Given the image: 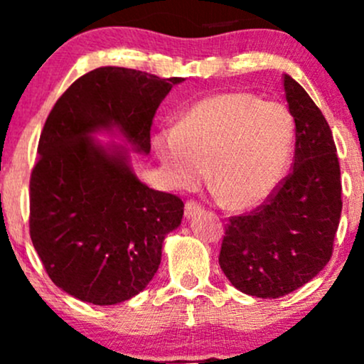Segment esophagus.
I'll return each instance as SVG.
<instances>
[{
  "mask_svg": "<svg viewBox=\"0 0 364 364\" xmlns=\"http://www.w3.org/2000/svg\"><path fill=\"white\" fill-rule=\"evenodd\" d=\"M200 212H202V207L198 205V203L196 202H186V205H185V217L186 219H193L195 215H198Z\"/></svg>",
  "mask_w": 364,
  "mask_h": 364,
  "instance_id": "esophagus-1",
  "label": "esophagus"
}]
</instances>
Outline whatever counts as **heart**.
Segmentation results:
<instances>
[{"label":"heart","mask_w":364,"mask_h":364,"mask_svg":"<svg viewBox=\"0 0 364 364\" xmlns=\"http://www.w3.org/2000/svg\"><path fill=\"white\" fill-rule=\"evenodd\" d=\"M296 123L281 102L248 92L202 99L179 127L161 129L154 150L173 186H195L205 176L232 208H252L274 193L292 157Z\"/></svg>","instance_id":"1"}]
</instances>
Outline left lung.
<instances>
[{
  "instance_id": "left-lung-1",
  "label": "left lung",
  "mask_w": 364,
  "mask_h": 364,
  "mask_svg": "<svg viewBox=\"0 0 364 364\" xmlns=\"http://www.w3.org/2000/svg\"><path fill=\"white\" fill-rule=\"evenodd\" d=\"M284 92L296 123L294 166L263 205L229 220L219 255L229 282L263 299L289 294L325 269L342 210L339 159L327 119L287 73Z\"/></svg>"
}]
</instances>
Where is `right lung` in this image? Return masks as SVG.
Returning a JSON list of instances; mask_svg holds the SVG:
<instances>
[{"instance_id":"add662e5","label":"right lung","mask_w":364,"mask_h":364,"mask_svg":"<svg viewBox=\"0 0 364 364\" xmlns=\"http://www.w3.org/2000/svg\"><path fill=\"white\" fill-rule=\"evenodd\" d=\"M185 78L102 66L58 99L41 133L31 178V240L66 294L109 306L147 287L183 202L140 181L129 150L149 156L150 127ZM119 138L102 144L95 134Z\"/></svg>"}]
</instances>
